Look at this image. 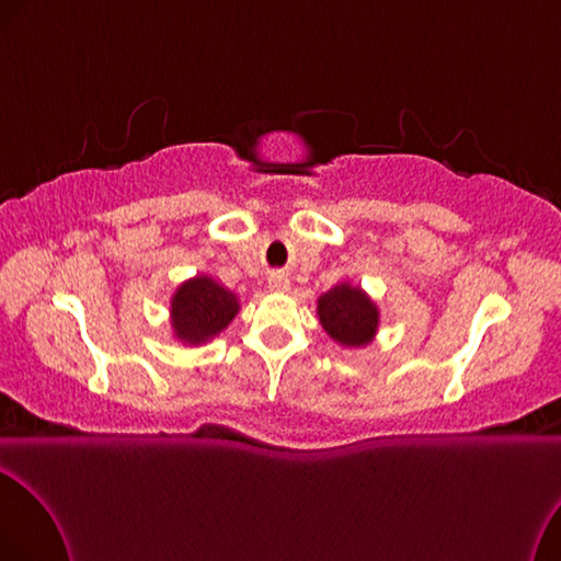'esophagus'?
<instances>
[{
    "label": "esophagus",
    "mask_w": 561,
    "mask_h": 561,
    "mask_svg": "<svg viewBox=\"0 0 561 561\" xmlns=\"http://www.w3.org/2000/svg\"><path fill=\"white\" fill-rule=\"evenodd\" d=\"M267 284H270V289L272 291H289V286H291V282H289V277L284 275V272H272L270 275V279H267Z\"/></svg>",
    "instance_id": "1"
}]
</instances>
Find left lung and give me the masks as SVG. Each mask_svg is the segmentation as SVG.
<instances>
[{"mask_svg":"<svg viewBox=\"0 0 561 561\" xmlns=\"http://www.w3.org/2000/svg\"><path fill=\"white\" fill-rule=\"evenodd\" d=\"M317 314L324 331L343 347H364L374 341L380 312L359 286L335 284L317 300Z\"/></svg>","mask_w":561,"mask_h":561,"instance_id":"8db88e82","label":"left lung"}]
</instances>
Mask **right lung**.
I'll return each instance as SVG.
<instances>
[{"instance_id": "1", "label": "right lung", "mask_w": 561, "mask_h": 561, "mask_svg": "<svg viewBox=\"0 0 561 561\" xmlns=\"http://www.w3.org/2000/svg\"><path fill=\"white\" fill-rule=\"evenodd\" d=\"M239 312V298L216 279L197 275L183 282L171 298L173 335L187 345H202L226 329Z\"/></svg>"}]
</instances>
